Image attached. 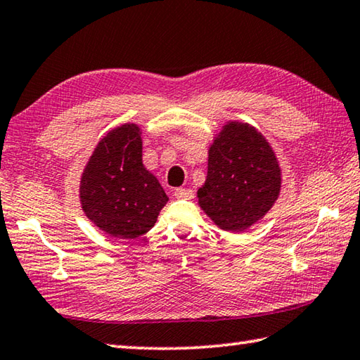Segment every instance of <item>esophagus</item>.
I'll use <instances>...</instances> for the list:
<instances>
[{
  "label": "esophagus",
  "mask_w": 360,
  "mask_h": 360,
  "mask_svg": "<svg viewBox=\"0 0 360 360\" xmlns=\"http://www.w3.org/2000/svg\"><path fill=\"white\" fill-rule=\"evenodd\" d=\"M174 197L178 200H192L193 191H191V188H176Z\"/></svg>",
  "instance_id": "esophagus-1"
}]
</instances>
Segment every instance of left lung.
Masks as SVG:
<instances>
[{
  "label": "left lung",
  "mask_w": 360,
  "mask_h": 360,
  "mask_svg": "<svg viewBox=\"0 0 360 360\" xmlns=\"http://www.w3.org/2000/svg\"><path fill=\"white\" fill-rule=\"evenodd\" d=\"M282 191V169L264 135L248 122L226 121L207 149L198 206L220 230L240 233L271 211Z\"/></svg>",
  "instance_id": "1"
}]
</instances>
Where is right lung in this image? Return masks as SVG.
Listing matches in <instances>:
<instances>
[{
	"mask_svg": "<svg viewBox=\"0 0 360 360\" xmlns=\"http://www.w3.org/2000/svg\"><path fill=\"white\" fill-rule=\"evenodd\" d=\"M168 197L143 165L139 124H121L102 136L80 179V205L86 217L120 239H135L158 221Z\"/></svg>",
	"mask_w": 360,
	"mask_h": 360,
	"instance_id": "obj_1",
	"label": "right lung"
}]
</instances>
